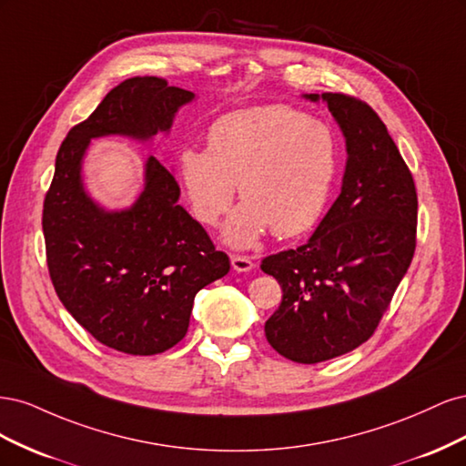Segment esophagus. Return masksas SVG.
<instances>
[{"instance_id":"obj_1","label":"esophagus","mask_w":466,"mask_h":466,"mask_svg":"<svg viewBox=\"0 0 466 466\" xmlns=\"http://www.w3.org/2000/svg\"><path fill=\"white\" fill-rule=\"evenodd\" d=\"M231 266L235 268L237 272H248V270H252V268H255V262H252L245 255H231Z\"/></svg>"}]
</instances>
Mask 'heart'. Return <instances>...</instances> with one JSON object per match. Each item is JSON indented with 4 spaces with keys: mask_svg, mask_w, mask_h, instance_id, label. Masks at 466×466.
Returning <instances> with one entry per match:
<instances>
[{
    "mask_svg": "<svg viewBox=\"0 0 466 466\" xmlns=\"http://www.w3.org/2000/svg\"><path fill=\"white\" fill-rule=\"evenodd\" d=\"M336 167L330 126L286 105L229 112L209 126L208 149L178 155V178L202 223L219 221L238 185L245 202L225 228L235 247L255 245L270 228L276 237L307 231L329 202Z\"/></svg>",
    "mask_w": 466,
    "mask_h": 466,
    "instance_id": "obj_1",
    "label": "heart"
}]
</instances>
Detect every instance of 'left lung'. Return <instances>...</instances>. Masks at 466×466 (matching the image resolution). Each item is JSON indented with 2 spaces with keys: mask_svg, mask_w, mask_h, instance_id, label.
<instances>
[{
  "mask_svg": "<svg viewBox=\"0 0 466 466\" xmlns=\"http://www.w3.org/2000/svg\"><path fill=\"white\" fill-rule=\"evenodd\" d=\"M320 96L346 136L342 192L305 245L260 262L281 288L266 340L298 363L327 361L368 342L416 250L418 194L387 126L354 95Z\"/></svg>",
  "mask_w": 466,
  "mask_h": 466,
  "instance_id": "1",
  "label": "left lung"
}]
</instances>
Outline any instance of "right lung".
Wrapping results in <instances>:
<instances>
[{
	"label": "right lung",
	"mask_w": 466,
	"mask_h": 466,
	"mask_svg": "<svg viewBox=\"0 0 466 466\" xmlns=\"http://www.w3.org/2000/svg\"><path fill=\"white\" fill-rule=\"evenodd\" d=\"M194 93L163 77L124 79L87 120L67 132L42 208L46 264L60 301L95 340L130 356H153L185 338L196 293L229 272V257L177 204L173 173L155 157L146 190L128 211L96 208L81 185L89 139H147L171 128Z\"/></svg>",
	"instance_id": "obj_1"
}]
</instances>
